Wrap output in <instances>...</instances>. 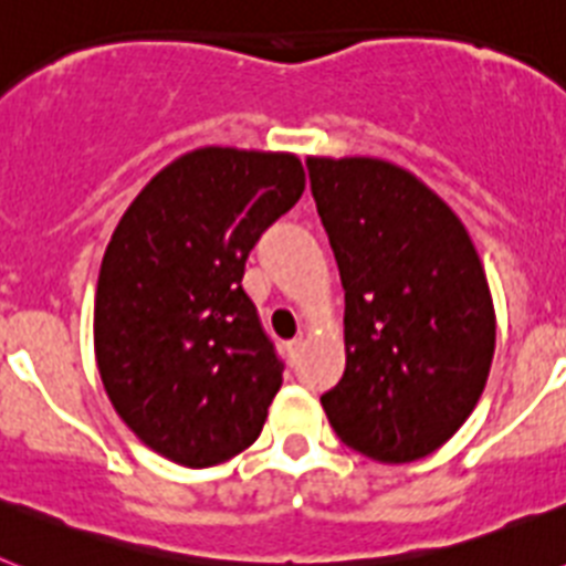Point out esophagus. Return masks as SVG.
I'll list each match as a JSON object with an SVG mask.
<instances>
[{"instance_id":"1","label":"esophagus","mask_w":566,"mask_h":566,"mask_svg":"<svg viewBox=\"0 0 566 566\" xmlns=\"http://www.w3.org/2000/svg\"><path fill=\"white\" fill-rule=\"evenodd\" d=\"M300 352H303V337L289 339V343H286V357H289V363H297Z\"/></svg>"}]
</instances>
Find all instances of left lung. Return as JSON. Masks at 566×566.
I'll return each mask as SVG.
<instances>
[{"instance_id":"obj_1","label":"left lung","mask_w":566,"mask_h":566,"mask_svg":"<svg viewBox=\"0 0 566 566\" xmlns=\"http://www.w3.org/2000/svg\"><path fill=\"white\" fill-rule=\"evenodd\" d=\"M345 289V374L319 397L348 448L402 464L476 408L496 319L462 221L411 172L377 158H308Z\"/></svg>"}]
</instances>
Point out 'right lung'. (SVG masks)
Segmentation results:
<instances>
[{"label":"right lung","instance_id":"1","mask_svg":"<svg viewBox=\"0 0 566 566\" xmlns=\"http://www.w3.org/2000/svg\"><path fill=\"white\" fill-rule=\"evenodd\" d=\"M306 189L289 153L203 147L138 192L96 289V359L155 453L209 468L260 437L283 359L243 289L249 252Z\"/></svg>","mask_w":566,"mask_h":566}]
</instances>
